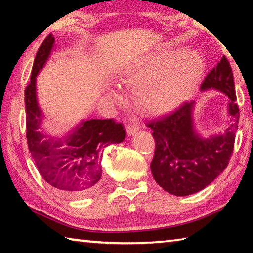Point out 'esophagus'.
<instances>
[{"instance_id": "esophagus-1", "label": "esophagus", "mask_w": 253, "mask_h": 253, "mask_svg": "<svg viewBox=\"0 0 253 253\" xmlns=\"http://www.w3.org/2000/svg\"><path fill=\"white\" fill-rule=\"evenodd\" d=\"M139 129V125L135 122H131L127 125L126 127V130H127V134L128 135H134L135 132Z\"/></svg>"}]
</instances>
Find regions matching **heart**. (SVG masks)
Masks as SVG:
<instances>
[{
    "label": "heart",
    "mask_w": 253,
    "mask_h": 253,
    "mask_svg": "<svg viewBox=\"0 0 253 253\" xmlns=\"http://www.w3.org/2000/svg\"><path fill=\"white\" fill-rule=\"evenodd\" d=\"M204 72V60L195 51L156 53L127 70L124 83L139 88L137 102L143 109L163 113L176 108L190 97ZM115 96V95H113Z\"/></svg>",
    "instance_id": "b5f03b06"
}]
</instances>
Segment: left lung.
Listing matches in <instances>:
<instances>
[{"label": "left lung", "mask_w": 253, "mask_h": 253, "mask_svg": "<svg viewBox=\"0 0 253 253\" xmlns=\"http://www.w3.org/2000/svg\"><path fill=\"white\" fill-rule=\"evenodd\" d=\"M211 88L230 98L229 114L233 123L223 135L203 139L195 134L191 116L194 101L183 102L172 113L146 123L155 139L153 176L173 195H190L203 190L223 172L232 156L240 110L235 102L232 68L225 55L201 84L202 91Z\"/></svg>", "instance_id": "obj_1"}]
</instances>
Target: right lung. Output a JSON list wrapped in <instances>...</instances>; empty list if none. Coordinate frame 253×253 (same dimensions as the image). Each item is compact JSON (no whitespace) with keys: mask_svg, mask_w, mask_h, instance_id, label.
<instances>
[{"mask_svg":"<svg viewBox=\"0 0 253 253\" xmlns=\"http://www.w3.org/2000/svg\"><path fill=\"white\" fill-rule=\"evenodd\" d=\"M54 43L53 34L42 42L34 59L31 78L24 90L28 147L44 181L69 198H81L95 191L102 175L104 149L125 139V127L114 119H90L63 140L48 138L39 131L41 113L37 104L36 77ZM66 143L68 147L61 149Z\"/></svg>","mask_w":253,"mask_h":253,"instance_id":"add662e5","label":"right lung"}]
</instances>
